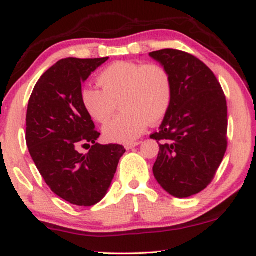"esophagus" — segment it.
<instances>
[{"mask_svg": "<svg viewBox=\"0 0 256 256\" xmlns=\"http://www.w3.org/2000/svg\"><path fill=\"white\" fill-rule=\"evenodd\" d=\"M140 144V142H138V141H135V142H130V143H127V144H126L124 146H126V149L127 150H129V149H132V148H135V146H138Z\"/></svg>", "mask_w": 256, "mask_h": 256, "instance_id": "34e87169", "label": "esophagus"}]
</instances>
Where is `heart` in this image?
<instances>
[{"label": "heart", "mask_w": 256, "mask_h": 256, "mask_svg": "<svg viewBox=\"0 0 256 256\" xmlns=\"http://www.w3.org/2000/svg\"><path fill=\"white\" fill-rule=\"evenodd\" d=\"M101 87H87L80 100L85 113L98 124L112 118L120 101L124 113L104 124L108 141L129 143L141 136L148 124L166 116L172 100V82L169 72L158 64L116 62L98 76Z\"/></svg>", "instance_id": "b5f03b06"}]
</instances>
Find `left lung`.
<instances>
[{"label": "left lung", "instance_id": "obj_1", "mask_svg": "<svg viewBox=\"0 0 256 256\" xmlns=\"http://www.w3.org/2000/svg\"><path fill=\"white\" fill-rule=\"evenodd\" d=\"M149 56L172 82L169 110L150 135L160 144L154 176L168 194L188 198L208 188L225 156L226 96L214 73L194 56L174 48Z\"/></svg>", "mask_w": 256, "mask_h": 256}]
</instances>
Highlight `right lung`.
I'll list each match as a JSON object with an SVG mask.
<instances>
[{"label": "right lung", "mask_w": 256, "mask_h": 256, "mask_svg": "<svg viewBox=\"0 0 256 256\" xmlns=\"http://www.w3.org/2000/svg\"><path fill=\"white\" fill-rule=\"evenodd\" d=\"M108 60L65 58L38 80L26 110V146L52 192L78 206H92L107 194L121 156L120 144H99L100 132L84 110L82 84ZM91 146L80 154V146Z\"/></svg>", "instance_id": "right-lung-1"}]
</instances>
